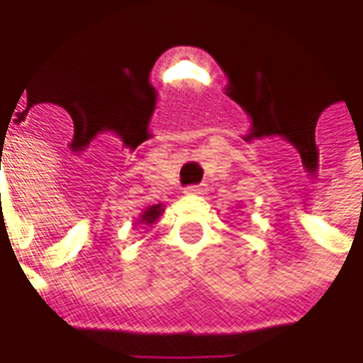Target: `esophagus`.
I'll use <instances>...</instances> for the list:
<instances>
[{
  "mask_svg": "<svg viewBox=\"0 0 363 363\" xmlns=\"http://www.w3.org/2000/svg\"><path fill=\"white\" fill-rule=\"evenodd\" d=\"M184 194H190V196H200V194H206V184L186 186V189H184Z\"/></svg>",
  "mask_w": 363,
  "mask_h": 363,
  "instance_id": "1",
  "label": "esophagus"
}]
</instances>
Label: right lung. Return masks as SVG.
Instances as JSON below:
<instances>
[{"label":"right lung","instance_id":"right-lung-1","mask_svg":"<svg viewBox=\"0 0 363 363\" xmlns=\"http://www.w3.org/2000/svg\"><path fill=\"white\" fill-rule=\"evenodd\" d=\"M163 212H165V206L163 204L147 206V208H143V212L140 213V218H138L134 225H153L163 216Z\"/></svg>","mask_w":363,"mask_h":363}]
</instances>
